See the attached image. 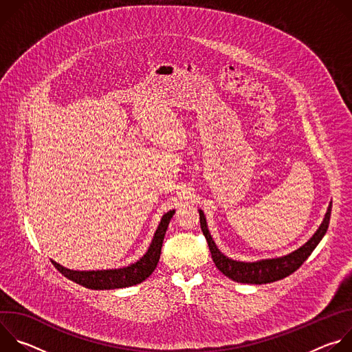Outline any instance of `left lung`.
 <instances>
[{
  "label": "left lung",
  "instance_id": "obj_1",
  "mask_svg": "<svg viewBox=\"0 0 352 352\" xmlns=\"http://www.w3.org/2000/svg\"><path fill=\"white\" fill-rule=\"evenodd\" d=\"M330 214H331V204L329 205L327 213L318 228V231L314 234V236L299 249L294 250L289 255L276 258V259H263L258 262H236L227 256H224L219 248L216 246L206 224V219L202 210H199V219H200V228L204 231V235L206 236L210 254L213 258V262L216 267L228 278L238 281V283H246V284H266L273 283L277 280H281L289 274H292L296 269L302 266V263L311 256L314 249L318 246V243L324 236L329 223H330Z\"/></svg>",
  "mask_w": 352,
  "mask_h": 352
}]
</instances>
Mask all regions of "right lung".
Segmentation results:
<instances>
[{"mask_svg":"<svg viewBox=\"0 0 352 352\" xmlns=\"http://www.w3.org/2000/svg\"><path fill=\"white\" fill-rule=\"evenodd\" d=\"M175 210L167 212L155 232V236L150 243L147 252L136 262L122 269H113V270H91V272H79L67 269L57 262L52 261L56 269L63 273L67 278L75 281L90 289H116V288H125L135 284L144 281L150 274H152L159 263L163 239L168 227L171 217L174 216Z\"/></svg>","mask_w":352,"mask_h":352,"instance_id":"add662e5","label":"right lung"}]
</instances>
